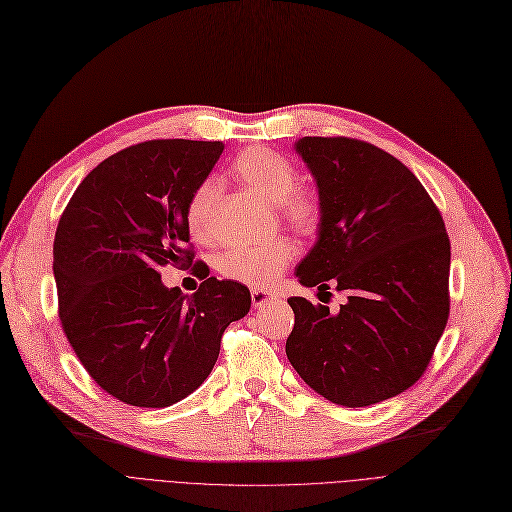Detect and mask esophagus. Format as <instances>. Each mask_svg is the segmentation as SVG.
<instances>
[{"instance_id":"obj_1","label":"esophagus","mask_w":512,"mask_h":512,"mask_svg":"<svg viewBox=\"0 0 512 512\" xmlns=\"http://www.w3.org/2000/svg\"><path fill=\"white\" fill-rule=\"evenodd\" d=\"M274 301H278V294H274V292H270V290H259V288H255V290L251 292V303H253V307H257V309L267 307V305L274 303Z\"/></svg>"}]
</instances>
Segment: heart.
Listing matches in <instances>:
<instances>
[{
    "label": "heart",
    "instance_id": "b5f03b06",
    "mask_svg": "<svg viewBox=\"0 0 512 512\" xmlns=\"http://www.w3.org/2000/svg\"><path fill=\"white\" fill-rule=\"evenodd\" d=\"M232 176L247 186L251 193L276 203L278 213L294 228L311 230L319 218L317 199L297 184V168L292 161L276 151L251 147L242 151L232 164ZM218 184L207 178L195 186V191L186 203V226L199 240L211 238V209ZM294 255L292 242L284 236L274 238L263 245H238L228 249L220 261L218 270L222 276L236 280L240 284L263 288L272 284L288 265Z\"/></svg>",
    "mask_w": 512,
    "mask_h": 512
}]
</instances>
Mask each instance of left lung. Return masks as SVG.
Segmentation results:
<instances>
[{"label": "left lung", "instance_id": "obj_1", "mask_svg": "<svg viewBox=\"0 0 512 512\" xmlns=\"http://www.w3.org/2000/svg\"><path fill=\"white\" fill-rule=\"evenodd\" d=\"M319 193L317 242L303 286L346 292L338 313L288 299L286 357L309 388L369 407L411 388L446 328L450 240L417 176L384 149L346 137L294 143Z\"/></svg>", "mask_w": 512, "mask_h": 512}]
</instances>
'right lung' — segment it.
Listing matches in <instances>:
<instances>
[{"label": "right lung", "instance_id": "add662e5", "mask_svg": "<svg viewBox=\"0 0 512 512\" xmlns=\"http://www.w3.org/2000/svg\"><path fill=\"white\" fill-rule=\"evenodd\" d=\"M222 151L220 141L184 139L122 149L78 184L60 218L53 276L64 334L95 384L126 405L164 409L195 392L224 330L251 309L247 286L207 278L205 267L193 297L159 274L193 263L186 203Z\"/></svg>", "mask_w": 512, "mask_h": 512}]
</instances>
